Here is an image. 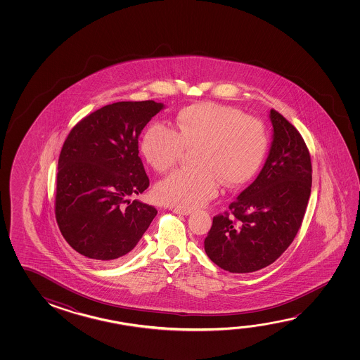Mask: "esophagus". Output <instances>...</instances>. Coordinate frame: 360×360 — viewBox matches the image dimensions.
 Wrapping results in <instances>:
<instances>
[{
    "label": "esophagus",
    "mask_w": 360,
    "mask_h": 360,
    "mask_svg": "<svg viewBox=\"0 0 360 360\" xmlns=\"http://www.w3.org/2000/svg\"><path fill=\"white\" fill-rule=\"evenodd\" d=\"M172 211L174 213H177V214H182V216H188V214L192 213L191 210H181V208H173Z\"/></svg>",
    "instance_id": "obj_1"
}]
</instances>
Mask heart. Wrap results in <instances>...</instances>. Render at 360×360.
I'll list each match as a JSON object with an SVG mask.
<instances>
[{
    "label": "heart",
    "instance_id": "1",
    "mask_svg": "<svg viewBox=\"0 0 360 360\" xmlns=\"http://www.w3.org/2000/svg\"><path fill=\"white\" fill-rule=\"evenodd\" d=\"M267 147L262 122L216 103L187 106L178 114L177 131L154 123L142 139L143 155L158 172L176 165L183 148H195V168L172 172L155 187L162 203L181 210L203 206L214 198L219 181L230 187L250 181L265 160Z\"/></svg>",
    "mask_w": 360,
    "mask_h": 360
}]
</instances>
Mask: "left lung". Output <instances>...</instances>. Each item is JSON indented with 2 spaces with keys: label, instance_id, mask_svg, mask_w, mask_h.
Wrapping results in <instances>:
<instances>
[{
  "label": "left lung",
  "instance_id": "8db88e82",
  "mask_svg": "<svg viewBox=\"0 0 360 360\" xmlns=\"http://www.w3.org/2000/svg\"><path fill=\"white\" fill-rule=\"evenodd\" d=\"M272 142L264 168L213 217L207 256L226 271L246 274L271 265L294 241L311 192V160L302 136L271 109Z\"/></svg>",
  "mask_w": 360,
  "mask_h": 360
}]
</instances>
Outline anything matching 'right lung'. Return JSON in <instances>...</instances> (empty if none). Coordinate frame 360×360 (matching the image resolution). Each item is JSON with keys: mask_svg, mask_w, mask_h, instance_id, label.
<instances>
[{"mask_svg": "<svg viewBox=\"0 0 360 360\" xmlns=\"http://www.w3.org/2000/svg\"><path fill=\"white\" fill-rule=\"evenodd\" d=\"M165 104L118 101L71 129L58 163L55 214L61 235L77 252L99 264L124 259L157 214L130 195L149 186L138 138Z\"/></svg>", "mask_w": 360, "mask_h": 360, "instance_id": "add662e5", "label": "right lung"}]
</instances>
